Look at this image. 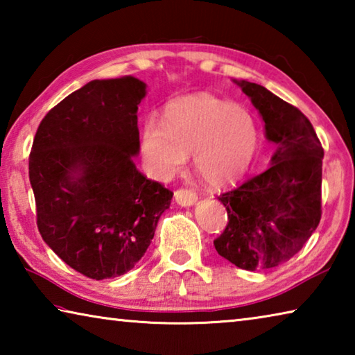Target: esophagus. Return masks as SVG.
I'll list each match as a JSON object with an SVG mask.
<instances>
[{
	"mask_svg": "<svg viewBox=\"0 0 355 355\" xmlns=\"http://www.w3.org/2000/svg\"><path fill=\"white\" fill-rule=\"evenodd\" d=\"M175 202L182 207H192L197 202V194L189 189L175 191Z\"/></svg>",
	"mask_w": 355,
	"mask_h": 355,
	"instance_id": "esophagus-1",
	"label": "esophagus"
}]
</instances>
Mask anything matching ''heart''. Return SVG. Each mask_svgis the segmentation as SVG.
<instances>
[{
	"label": "heart",
	"instance_id": "obj_1",
	"mask_svg": "<svg viewBox=\"0 0 355 355\" xmlns=\"http://www.w3.org/2000/svg\"><path fill=\"white\" fill-rule=\"evenodd\" d=\"M258 142L249 111L209 94L171 100L163 122L147 119L141 128V152L155 177L167 180L192 153V166L213 188L236 183L254 164Z\"/></svg>",
	"mask_w": 355,
	"mask_h": 355
}]
</instances>
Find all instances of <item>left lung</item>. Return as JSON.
I'll return each instance as SVG.
<instances>
[{"instance_id":"left-lung-1","label":"left lung","mask_w":355,"mask_h":355,"mask_svg":"<svg viewBox=\"0 0 355 355\" xmlns=\"http://www.w3.org/2000/svg\"><path fill=\"white\" fill-rule=\"evenodd\" d=\"M233 83L260 112L275 152L266 171L219 197L228 224L214 248L245 271H268L296 255L320 224L324 150L297 107L260 84Z\"/></svg>"}]
</instances>
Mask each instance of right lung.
Segmentation results:
<instances>
[{
	"label": "right lung",
	"instance_id": "obj_1",
	"mask_svg": "<svg viewBox=\"0 0 355 355\" xmlns=\"http://www.w3.org/2000/svg\"><path fill=\"white\" fill-rule=\"evenodd\" d=\"M135 76L84 84L42 120L29 155V182L44 241L89 279L128 272L146 254L173 192L136 169Z\"/></svg>",
	"mask_w": 355,
	"mask_h": 355
}]
</instances>
